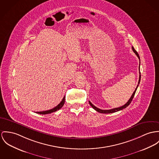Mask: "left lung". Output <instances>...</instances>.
I'll return each mask as SVG.
<instances>
[{
    "mask_svg": "<svg viewBox=\"0 0 159 159\" xmlns=\"http://www.w3.org/2000/svg\"><path fill=\"white\" fill-rule=\"evenodd\" d=\"M132 48H133V51H134V52L135 54H136V56L138 57V58H139V59L140 60V57H139V54H138V52L135 50L134 48V47H132ZM139 70H140V65H139ZM140 73V75H139V82H138V85L137 86V87H136V88H135V89L134 91V93H133V94H132V96H131V97L129 99V100L127 102V103H125L124 105H123L122 107H118V108H113V109H111V110H100V109H99V108H98L97 107H96L94 105H93L92 104V103L90 102V101H89V103L90 104V105L93 107V108H94V110H96V111H97L98 112H100V113H103V114H110V113H113V112H117V111H120V110H123V109H125V108H126L130 103H131V101H132V100H133V98H134V96L135 93V92H136V90H137V88H138V86H139V84H140V79H141V75H140V72L139 73Z\"/></svg>",
    "mask_w": 159,
    "mask_h": 159,
    "instance_id": "1",
    "label": "left lung"
}]
</instances>
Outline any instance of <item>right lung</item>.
Segmentation results:
<instances>
[{
	"label": "right lung",
	"instance_id": "right-lung-1",
	"mask_svg": "<svg viewBox=\"0 0 159 159\" xmlns=\"http://www.w3.org/2000/svg\"><path fill=\"white\" fill-rule=\"evenodd\" d=\"M65 96H64L61 102V103L56 106V107H54V108L51 109V110H48V111H40V112H36L37 114H50L51 112H55L57 110H60L61 107L63 106L64 103H65Z\"/></svg>",
	"mask_w": 159,
	"mask_h": 159
}]
</instances>
